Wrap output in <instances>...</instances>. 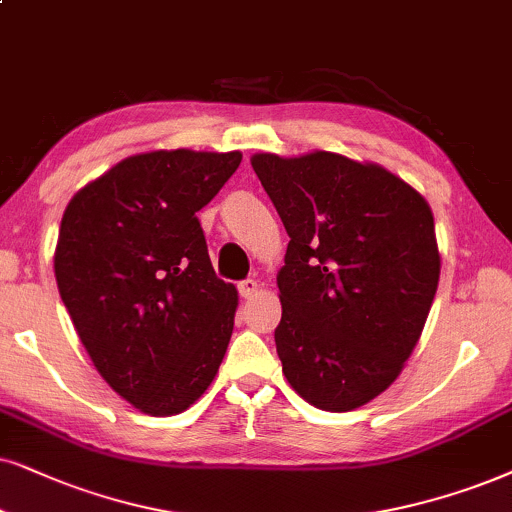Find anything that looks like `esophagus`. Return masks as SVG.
I'll return each mask as SVG.
<instances>
[{
    "label": "esophagus",
    "instance_id": "obj_1",
    "mask_svg": "<svg viewBox=\"0 0 512 512\" xmlns=\"http://www.w3.org/2000/svg\"><path fill=\"white\" fill-rule=\"evenodd\" d=\"M257 290H260V283H257L255 278H245V281L238 283V293H241L245 300H250L252 295H257Z\"/></svg>",
    "mask_w": 512,
    "mask_h": 512
}]
</instances>
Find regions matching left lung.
I'll use <instances>...</instances> for the list:
<instances>
[{"label":"left lung","mask_w":512,"mask_h":512,"mask_svg":"<svg viewBox=\"0 0 512 512\" xmlns=\"http://www.w3.org/2000/svg\"><path fill=\"white\" fill-rule=\"evenodd\" d=\"M250 163L290 236L276 276L283 375L316 409H359L399 378L435 300L428 200L383 165L331 151Z\"/></svg>","instance_id":"1"}]
</instances>
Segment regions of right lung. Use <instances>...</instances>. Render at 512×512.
Instances as JSON below:
<instances>
[{"instance_id": "add662e5", "label": "right lung", "mask_w": 512, "mask_h": 512, "mask_svg": "<svg viewBox=\"0 0 512 512\" xmlns=\"http://www.w3.org/2000/svg\"><path fill=\"white\" fill-rule=\"evenodd\" d=\"M243 153L129 155L70 198L54 252L58 293L101 378L148 416L203 397L238 307L212 269L196 212Z\"/></svg>"}]
</instances>
